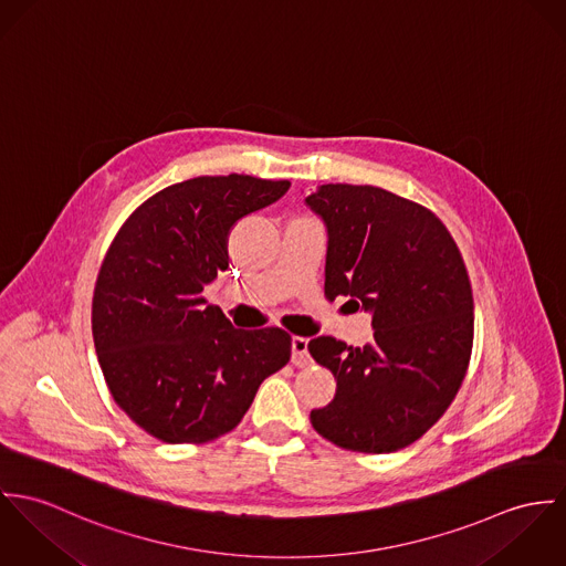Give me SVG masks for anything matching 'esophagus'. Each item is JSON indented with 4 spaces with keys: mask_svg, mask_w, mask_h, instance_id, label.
Returning a JSON list of instances; mask_svg holds the SVG:
<instances>
[{
    "mask_svg": "<svg viewBox=\"0 0 566 566\" xmlns=\"http://www.w3.org/2000/svg\"><path fill=\"white\" fill-rule=\"evenodd\" d=\"M291 349H293L291 363H293L295 367H308V365L313 363V360H311V354H308V338H304V336H293Z\"/></svg>",
    "mask_w": 566,
    "mask_h": 566,
    "instance_id": "1",
    "label": "esophagus"
}]
</instances>
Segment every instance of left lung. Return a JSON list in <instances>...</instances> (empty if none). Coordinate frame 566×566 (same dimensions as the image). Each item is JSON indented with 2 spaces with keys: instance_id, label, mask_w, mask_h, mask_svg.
Segmentation results:
<instances>
[{
  "instance_id": "8db88e82",
  "label": "left lung",
  "mask_w": 566,
  "mask_h": 566,
  "mask_svg": "<svg viewBox=\"0 0 566 566\" xmlns=\"http://www.w3.org/2000/svg\"><path fill=\"white\" fill-rule=\"evenodd\" d=\"M306 203L327 228L325 297L374 316V340L308 343L336 377L311 412L323 439L390 453L421 439L453 401L473 347V293L464 260L439 217L377 187L323 185Z\"/></svg>"
}]
</instances>
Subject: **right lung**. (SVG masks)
I'll return each mask as SVG.
<instances>
[{
	"mask_svg": "<svg viewBox=\"0 0 566 566\" xmlns=\"http://www.w3.org/2000/svg\"><path fill=\"white\" fill-rule=\"evenodd\" d=\"M289 180L201 176L140 203L102 262L93 340L113 399L163 442L234 430L264 377L291 360L280 327L237 329L203 289L228 269L239 219L277 201Z\"/></svg>",
	"mask_w": 566,
	"mask_h": 566,
	"instance_id": "1",
	"label": "right lung"
}]
</instances>
